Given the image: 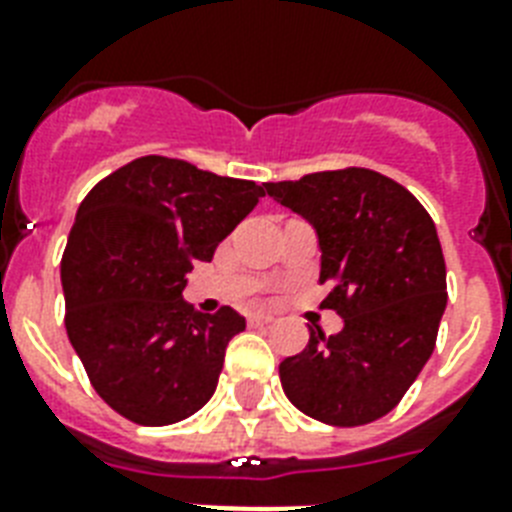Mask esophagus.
Segmentation results:
<instances>
[{"label": "esophagus", "instance_id": "esophagus-1", "mask_svg": "<svg viewBox=\"0 0 512 512\" xmlns=\"http://www.w3.org/2000/svg\"><path fill=\"white\" fill-rule=\"evenodd\" d=\"M271 321V316H265V313H252L249 316V327H268Z\"/></svg>", "mask_w": 512, "mask_h": 512}]
</instances>
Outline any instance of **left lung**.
Here are the masks:
<instances>
[{"instance_id": "1", "label": "left lung", "mask_w": 512, "mask_h": 512, "mask_svg": "<svg viewBox=\"0 0 512 512\" xmlns=\"http://www.w3.org/2000/svg\"><path fill=\"white\" fill-rule=\"evenodd\" d=\"M265 193L319 233L321 308L337 335L311 329L303 353L281 361L287 398L313 420L356 428L404 398L436 348L446 263L428 209L396 180L364 167L265 183Z\"/></svg>"}]
</instances>
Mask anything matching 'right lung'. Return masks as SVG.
Segmentation results:
<instances>
[{"mask_svg":"<svg viewBox=\"0 0 512 512\" xmlns=\"http://www.w3.org/2000/svg\"><path fill=\"white\" fill-rule=\"evenodd\" d=\"M263 185L140 156L79 204L60 260L66 332L92 388L130 422L172 425L207 404L244 329L223 305L196 313L185 273L255 209Z\"/></svg>","mask_w":512,"mask_h":512,"instance_id":"obj_1","label":"right lung"}]
</instances>
